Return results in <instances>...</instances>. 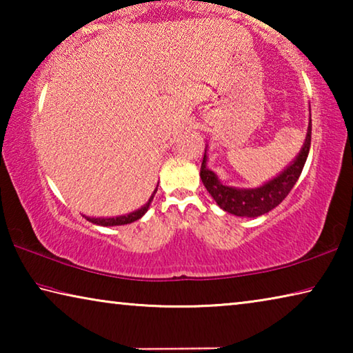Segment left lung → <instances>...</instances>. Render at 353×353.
Returning <instances> with one entry per match:
<instances>
[{
    "instance_id": "obj_1",
    "label": "left lung",
    "mask_w": 353,
    "mask_h": 353,
    "mask_svg": "<svg viewBox=\"0 0 353 353\" xmlns=\"http://www.w3.org/2000/svg\"><path fill=\"white\" fill-rule=\"evenodd\" d=\"M310 145H312V119H310L305 143H303L302 151L299 152L294 162L282 174L255 190L225 187V185L218 181L216 174L207 168V155L204 154L201 165L202 183H204L208 193L212 194V198L216 201V204L223 210L236 214V216H260V214H265L271 212L272 208H276L290 194V191L296 185L299 176H301L303 165L307 162Z\"/></svg>"
}]
</instances>
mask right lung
I'll return each mask as SVG.
<instances>
[{"label": "right lung", "mask_w": 353, "mask_h": 353, "mask_svg": "<svg viewBox=\"0 0 353 353\" xmlns=\"http://www.w3.org/2000/svg\"><path fill=\"white\" fill-rule=\"evenodd\" d=\"M155 193H157V188H155V191L152 193L151 199H149V201L146 202V205H143V207L140 208V210H137V212H134V213L124 214V216H117V218H90V216H85V219L90 221V223H93V224L105 225V227H109V225L130 224V223H134V221L140 219V218L143 216V214H145V213L148 212V208H149V205H151V202H152V199H154V194H155Z\"/></svg>", "instance_id": "1"}]
</instances>
